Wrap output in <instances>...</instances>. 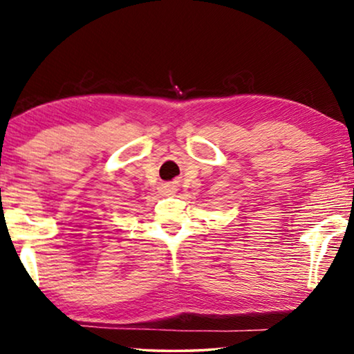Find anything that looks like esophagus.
Here are the masks:
<instances>
[{"label":"esophagus","instance_id":"1","mask_svg":"<svg viewBox=\"0 0 354 354\" xmlns=\"http://www.w3.org/2000/svg\"><path fill=\"white\" fill-rule=\"evenodd\" d=\"M162 190H164V193H166V195H172V193L176 192V188H174L172 185H164Z\"/></svg>","mask_w":354,"mask_h":354}]
</instances>
